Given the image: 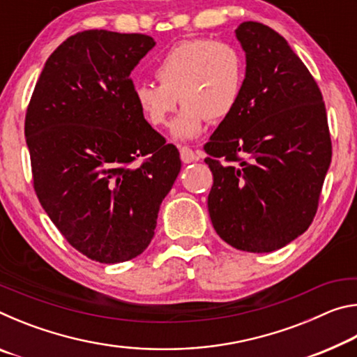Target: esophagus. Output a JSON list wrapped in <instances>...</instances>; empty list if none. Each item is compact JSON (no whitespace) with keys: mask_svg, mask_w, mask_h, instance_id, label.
Here are the masks:
<instances>
[{"mask_svg":"<svg viewBox=\"0 0 357 357\" xmlns=\"http://www.w3.org/2000/svg\"><path fill=\"white\" fill-rule=\"evenodd\" d=\"M179 154H181V160L184 162V164H190V162H195L198 160V153H195L192 148L189 146H179Z\"/></svg>","mask_w":357,"mask_h":357,"instance_id":"obj_1","label":"esophagus"}]
</instances>
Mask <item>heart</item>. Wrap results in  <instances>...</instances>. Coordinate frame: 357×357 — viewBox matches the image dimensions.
<instances>
[{"label": "heart", "instance_id": "b5f03b06", "mask_svg": "<svg viewBox=\"0 0 357 357\" xmlns=\"http://www.w3.org/2000/svg\"><path fill=\"white\" fill-rule=\"evenodd\" d=\"M159 83L140 82L134 98L144 119L160 128L184 104L173 123V135L193 138L206 119L229 116L241 99L245 82V59L236 45L223 40L189 39L170 48L157 63Z\"/></svg>", "mask_w": 357, "mask_h": 357}]
</instances>
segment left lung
<instances>
[{
    "mask_svg": "<svg viewBox=\"0 0 357 357\" xmlns=\"http://www.w3.org/2000/svg\"><path fill=\"white\" fill-rule=\"evenodd\" d=\"M245 82L236 108L204 144L213 172L208 209L234 249H282L317 214L332 144L315 78L273 28L244 22Z\"/></svg>",
    "mask_w": 357,
    "mask_h": 357,
    "instance_id": "8db88e82",
    "label": "left lung"
}]
</instances>
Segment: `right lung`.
<instances>
[{"mask_svg":"<svg viewBox=\"0 0 357 357\" xmlns=\"http://www.w3.org/2000/svg\"><path fill=\"white\" fill-rule=\"evenodd\" d=\"M154 45L138 33L70 36L47 59L26 110L36 195L64 239L99 263L146 249L181 170L179 151L134 98L130 72Z\"/></svg>","mask_w":357,"mask_h":357,"instance_id":"add662e5","label":"right lung"}]
</instances>
